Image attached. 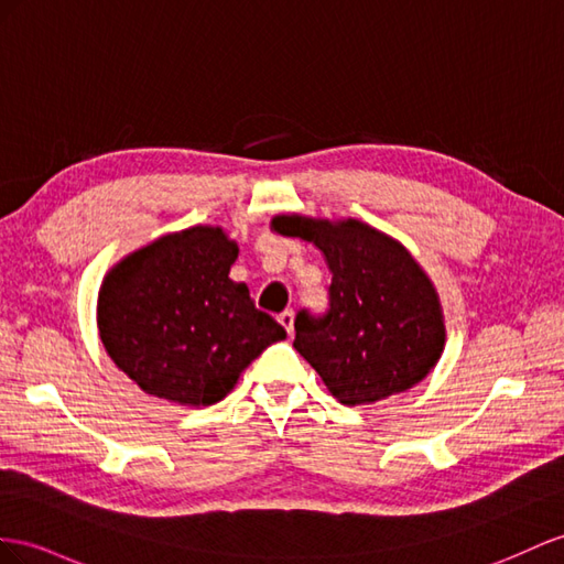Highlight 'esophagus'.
I'll use <instances>...</instances> for the list:
<instances>
[{"label": "esophagus", "mask_w": 564, "mask_h": 564, "mask_svg": "<svg viewBox=\"0 0 564 564\" xmlns=\"http://www.w3.org/2000/svg\"><path fill=\"white\" fill-rule=\"evenodd\" d=\"M293 322H295V314L293 310H285L279 314V324L285 328L288 336H293Z\"/></svg>", "instance_id": "1"}]
</instances>
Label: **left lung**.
I'll list each match as a JSON object with an SVG mask.
<instances>
[{"mask_svg":"<svg viewBox=\"0 0 564 564\" xmlns=\"http://www.w3.org/2000/svg\"><path fill=\"white\" fill-rule=\"evenodd\" d=\"M281 236L314 242L334 273L328 310H300L293 348L343 405H367L420 383L445 343L438 295L400 242L362 221L276 216Z\"/></svg>","mask_w":564,"mask_h":564,"instance_id":"obj_1","label":"left lung"}]
</instances>
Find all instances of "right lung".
I'll return each instance as SVG.
<instances>
[{
  "label": "right lung",
  "instance_id": "1",
  "mask_svg": "<svg viewBox=\"0 0 564 564\" xmlns=\"http://www.w3.org/2000/svg\"><path fill=\"white\" fill-rule=\"evenodd\" d=\"M238 245L221 228L164 236L113 267L99 291L105 348L144 393L214 405L285 328L228 279Z\"/></svg>",
  "mask_w": 564,
  "mask_h": 564
}]
</instances>
